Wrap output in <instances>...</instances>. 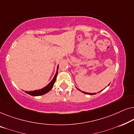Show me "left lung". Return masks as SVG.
<instances>
[{
    "label": "left lung",
    "mask_w": 134,
    "mask_h": 134,
    "mask_svg": "<svg viewBox=\"0 0 134 134\" xmlns=\"http://www.w3.org/2000/svg\"><path fill=\"white\" fill-rule=\"evenodd\" d=\"M76 88H77V87H76ZM77 89H78L79 90V91H81V92L83 93H85V94H87L92 95V94H96V93H87V92H85V91H81V90H79V88H77ZM99 92H100V91H99Z\"/></svg>",
    "instance_id": "obj_1"
}]
</instances>
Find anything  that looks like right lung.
I'll use <instances>...</instances> for the list:
<instances>
[{
    "label": "right lung",
    "instance_id": "1",
    "mask_svg": "<svg viewBox=\"0 0 134 134\" xmlns=\"http://www.w3.org/2000/svg\"><path fill=\"white\" fill-rule=\"evenodd\" d=\"M58 65L57 66V71L55 74L53 78V79L51 80V82H49V83L47 84V85L44 87L43 88L41 89H39V90H34V91H25V93H27V94L31 95V96H41V95H43L46 94V93H48L49 91L51 90V89L53 88V86L54 85L55 82L56 80V78H57V76L58 74Z\"/></svg>",
    "mask_w": 134,
    "mask_h": 134
}]
</instances>
